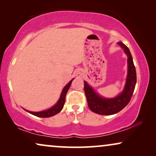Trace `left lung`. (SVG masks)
Instances as JSON below:
<instances>
[{
    "label": "left lung",
    "mask_w": 156,
    "mask_h": 156,
    "mask_svg": "<svg viewBox=\"0 0 156 156\" xmlns=\"http://www.w3.org/2000/svg\"><path fill=\"white\" fill-rule=\"evenodd\" d=\"M118 44L123 49L128 56V74L124 89L116 97L107 99L100 97L93 88L84 82V92L87 103L91 112L101 115H112L123 109L131 100L136 84V72L133 58L127 46L121 42Z\"/></svg>",
    "instance_id": "obj_1"
}]
</instances>
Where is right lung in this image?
Returning <instances> with one entry per match:
<instances>
[{
  "label": "right lung",
  "mask_w": 156,
  "mask_h": 156,
  "mask_svg": "<svg viewBox=\"0 0 156 156\" xmlns=\"http://www.w3.org/2000/svg\"><path fill=\"white\" fill-rule=\"evenodd\" d=\"M74 80V79H73ZM72 80L70 82L68 83V84L66 85V86L64 87L62 91L60 98H59L58 101L57 102V104H55L54 106H52V108H49L48 110L42 111V112H29V111L25 110L30 114L34 115V116H38V117H42V118H48V117H51L55 116L57 114H58L59 112H61V110L62 109L64 104H65V97L66 94H67L68 90H69L70 85L72 84Z\"/></svg>",
  "instance_id": "add662e5"
}]
</instances>
